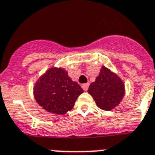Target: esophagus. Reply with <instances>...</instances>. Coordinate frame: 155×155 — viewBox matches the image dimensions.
Segmentation results:
<instances>
[{
  "label": "esophagus",
  "instance_id": "esophagus-1",
  "mask_svg": "<svg viewBox=\"0 0 155 155\" xmlns=\"http://www.w3.org/2000/svg\"><path fill=\"white\" fill-rule=\"evenodd\" d=\"M89 86H90V84H89V83H84V84H83V85H82V88H83L85 91H87V90H88Z\"/></svg>",
  "mask_w": 155,
  "mask_h": 155
}]
</instances>
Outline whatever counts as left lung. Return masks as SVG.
I'll list each match as a JSON object with an SVG mask.
<instances>
[{"instance_id": "obj_1", "label": "left lung", "mask_w": 155, "mask_h": 155, "mask_svg": "<svg viewBox=\"0 0 155 155\" xmlns=\"http://www.w3.org/2000/svg\"><path fill=\"white\" fill-rule=\"evenodd\" d=\"M91 94L101 109L110 111L118 106L125 95L124 83L110 69L102 66L95 82L90 85Z\"/></svg>"}]
</instances>
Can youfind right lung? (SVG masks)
<instances>
[{"instance_id": "1", "label": "right lung", "mask_w": 155, "mask_h": 155, "mask_svg": "<svg viewBox=\"0 0 155 155\" xmlns=\"http://www.w3.org/2000/svg\"><path fill=\"white\" fill-rule=\"evenodd\" d=\"M83 90L61 68H51L36 83L34 97L46 111L64 115L73 107Z\"/></svg>"}]
</instances>
